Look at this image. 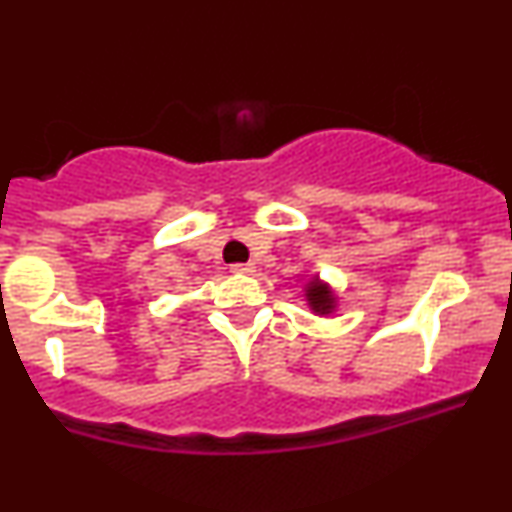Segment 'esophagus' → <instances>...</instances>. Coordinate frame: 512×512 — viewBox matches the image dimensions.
Wrapping results in <instances>:
<instances>
[{
    "mask_svg": "<svg viewBox=\"0 0 512 512\" xmlns=\"http://www.w3.org/2000/svg\"><path fill=\"white\" fill-rule=\"evenodd\" d=\"M233 272H238V274H252L255 272V264L252 262H245V264H233Z\"/></svg>",
    "mask_w": 512,
    "mask_h": 512,
    "instance_id": "esophagus-1",
    "label": "esophagus"
}]
</instances>
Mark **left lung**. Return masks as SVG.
Segmentation results:
<instances>
[{
	"mask_svg": "<svg viewBox=\"0 0 512 512\" xmlns=\"http://www.w3.org/2000/svg\"><path fill=\"white\" fill-rule=\"evenodd\" d=\"M305 298H308V305L310 310H313L315 315H330L334 313V308H337V296H334L330 286L325 284V281H320L317 276L305 284Z\"/></svg>",
	"mask_w": 512,
	"mask_h": 512,
	"instance_id": "left-lung-1",
	"label": "left lung"
}]
</instances>
